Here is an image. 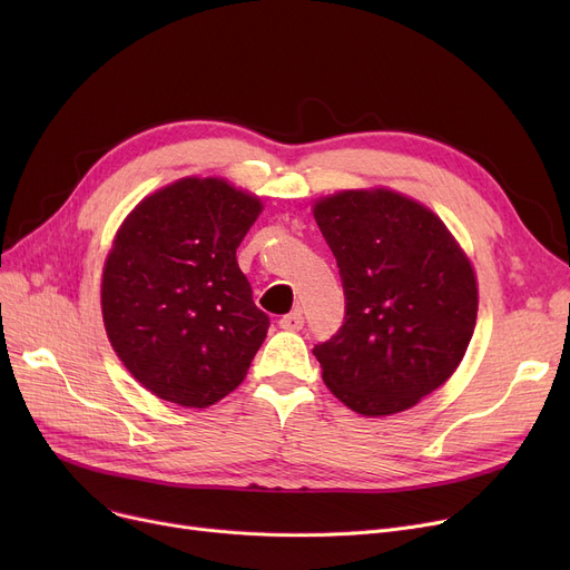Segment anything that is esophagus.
Returning a JSON list of instances; mask_svg holds the SVG:
<instances>
[{
	"instance_id": "34e87169",
	"label": "esophagus",
	"mask_w": 570,
	"mask_h": 570,
	"mask_svg": "<svg viewBox=\"0 0 570 570\" xmlns=\"http://www.w3.org/2000/svg\"><path fill=\"white\" fill-rule=\"evenodd\" d=\"M303 325H305V316H303L301 309H295V312L279 318V327H282V331H288V333H297Z\"/></svg>"
}]
</instances>
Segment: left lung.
I'll use <instances>...</instances> for the list:
<instances>
[{
    "mask_svg": "<svg viewBox=\"0 0 570 570\" xmlns=\"http://www.w3.org/2000/svg\"><path fill=\"white\" fill-rule=\"evenodd\" d=\"M312 213L346 295L340 333L314 348L323 383L361 415L415 406L455 374L471 342L469 256L428 205L385 187L321 196Z\"/></svg>",
    "mask_w": 570,
    "mask_h": 570,
    "instance_id": "obj_1",
    "label": "left lung"
}]
</instances>
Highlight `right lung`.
<instances>
[{
    "instance_id": "right-lung-1",
    "label": "right lung",
    "mask_w": 570,
    "mask_h": 570,
    "mask_svg": "<svg viewBox=\"0 0 570 570\" xmlns=\"http://www.w3.org/2000/svg\"><path fill=\"white\" fill-rule=\"evenodd\" d=\"M263 200L224 177H179L117 228L101 275L106 335L159 400L207 409L245 381L269 318L235 249Z\"/></svg>"
}]
</instances>
